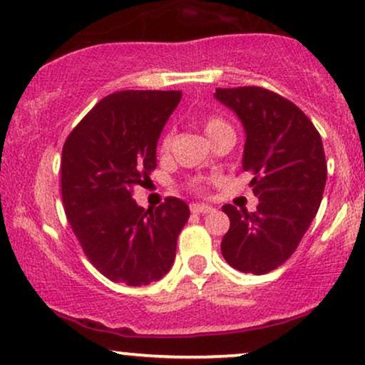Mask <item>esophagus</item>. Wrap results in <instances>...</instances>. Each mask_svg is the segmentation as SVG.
<instances>
[{"label": "esophagus", "mask_w": 365, "mask_h": 365, "mask_svg": "<svg viewBox=\"0 0 365 365\" xmlns=\"http://www.w3.org/2000/svg\"><path fill=\"white\" fill-rule=\"evenodd\" d=\"M215 211V207L207 206V205H191V212L194 215H206V212Z\"/></svg>", "instance_id": "esophagus-1"}]
</instances>
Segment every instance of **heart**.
<instances>
[{
	"mask_svg": "<svg viewBox=\"0 0 365 365\" xmlns=\"http://www.w3.org/2000/svg\"><path fill=\"white\" fill-rule=\"evenodd\" d=\"M202 125H205V134L210 137V140H212L215 137L220 135L221 132L233 130L228 122H226L225 119H221V117H207ZM171 140H173L171 134H165L163 137V140H160V153H168L169 148H171Z\"/></svg>",
	"mask_w": 365,
	"mask_h": 365,
	"instance_id": "b5f03b06",
	"label": "heart"
}]
</instances>
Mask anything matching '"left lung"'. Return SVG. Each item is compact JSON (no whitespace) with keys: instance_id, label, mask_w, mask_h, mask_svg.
Segmentation results:
<instances>
[{"instance_id":"1","label":"left lung","mask_w":365,"mask_h":365,"mask_svg":"<svg viewBox=\"0 0 365 365\" xmlns=\"http://www.w3.org/2000/svg\"><path fill=\"white\" fill-rule=\"evenodd\" d=\"M245 127L243 171L258 197L255 212L225 205L230 230L223 258L235 269L264 275L285 263L319 211L327 163L319 130L287 98L262 87L216 88Z\"/></svg>"}]
</instances>
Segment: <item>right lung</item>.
Masks as SVG:
<instances>
[{
	"label": "right lung",
	"instance_id": "right-lung-1",
	"mask_svg": "<svg viewBox=\"0 0 365 365\" xmlns=\"http://www.w3.org/2000/svg\"><path fill=\"white\" fill-rule=\"evenodd\" d=\"M179 90H122L102 98L61 150V200L85 257L103 277L149 285L169 272L189 206L165 197L144 210L132 191L155 169V149Z\"/></svg>",
	"mask_w": 365,
	"mask_h": 365
}]
</instances>
